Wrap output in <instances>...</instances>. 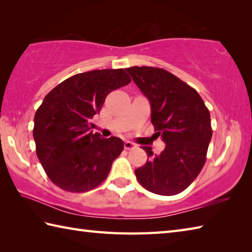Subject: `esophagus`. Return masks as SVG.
Segmentation results:
<instances>
[{"mask_svg":"<svg viewBox=\"0 0 252 252\" xmlns=\"http://www.w3.org/2000/svg\"><path fill=\"white\" fill-rule=\"evenodd\" d=\"M135 147H136V145H135L134 143L129 142V141H126L125 143V149H126V151H130V149H133V148H135Z\"/></svg>","mask_w":252,"mask_h":252,"instance_id":"1","label":"esophagus"}]
</instances>
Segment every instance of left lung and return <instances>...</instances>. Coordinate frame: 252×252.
I'll use <instances>...</instances> for the list:
<instances>
[{
  "label": "left lung",
  "mask_w": 252,
  "mask_h": 252,
  "mask_svg": "<svg viewBox=\"0 0 252 252\" xmlns=\"http://www.w3.org/2000/svg\"><path fill=\"white\" fill-rule=\"evenodd\" d=\"M126 70L151 101L152 123L165 143L160 155L142 146L149 159L135 170L136 179L154 194H180L207 160L212 136L210 112L195 89L162 68L135 66Z\"/></svg>",
  "instance_id": "1"
}]
</instances>
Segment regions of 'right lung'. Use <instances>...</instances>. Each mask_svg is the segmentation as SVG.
Wrapping results in <instances>:
<instances>
[{
  "label": "right lung",
  "instance_id": "obj_1",
  "mask_svg": "<svg viewBox=\"0 0 252 252\" xmlns=\"http://www.w3.org/2000/svg\"><path fill=\"white\" fill-rule=\"evenodd\" d=\"M125 69H101L66 79L47 94L34 115L35 152L60 189L84 192L103 183L123 151L121 138L93 134L91 119L112 91L129 84Z\"/></svg>",
  "mask_w": 252,
  "mask_h": 252
}]
</instances>
